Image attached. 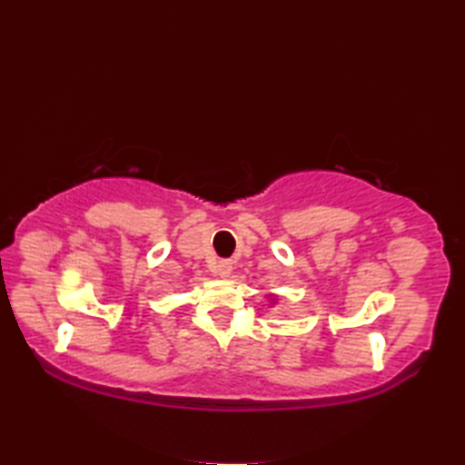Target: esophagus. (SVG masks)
Segmentation results:
<instances>
[{
    "instance_id": "esophagus-1",
    "label": "esophagus",
    "mask_w": 465,
    "mask_h": 465,
    "mask_svg": "<svg viewBox=\"0 0 465 465\" xmlns=\"http://www.w3.org/2000/svg\"><path fill=\"white\" fill-rule=\"evenodd\" d=\"M232 270H233V265H232V262L230 260H222L220 263H217V268H215V273L220 275V278H230V273H232Z\"/></svg>"
}]
</instances>
